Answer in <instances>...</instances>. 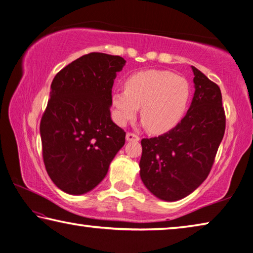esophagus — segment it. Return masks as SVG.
Instances as JSON below:
<instances>
[{"label": "esophagus", "instance_id": "esophagus-1", "mask_svg": "<svg viewBox=\"0 0 253 253\" xmlns=\"http://www.w3.org/2000/svg\"><path fill=\"white\" fill-rule=\"evenodd\" d=\"M126 140L127 142H138L139 137L134 132H127L126 134Z\"/></svg>", "mask_w": 253, "mask_h": 253}]
</instances>
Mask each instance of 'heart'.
Segmentation results:
<instances>
[{
    "label": "heart",
    "mask_w": 253,
    "mask_h": 253,
    "mask_svg": "<svg viewBox=\"0 0 253 253\" xmlns=\"http://www.w3.org/2000/svg\"><path fill=\"white\" fill-rule=\"evenodd\" d=\"M190 98L191 85L184 77L169 70H142L127 77L125 90L113 92V117L125 126L140 107L144 126L153 134H164L181 122Z\"/></svg>",
    "instance_id": "b5f03b06"
}]
</instances>
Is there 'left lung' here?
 <instances>
[{"label": "left lung", "mask_w": 253, "mask_h": 253, "mask_svg": "<svg viewBox=\"0 0 253 253\" xmlns=\"http://www.w3.org/2000/svg\"><path fill=\"white\" fill-rule=\"evenodd\" d=\"M194 96L173 129L142 139L140 178L156 198L174 202L195 191L208 177L225 130L219 85L192 66Z\"/></svg>", "instance_id": "1"}]
</instances>
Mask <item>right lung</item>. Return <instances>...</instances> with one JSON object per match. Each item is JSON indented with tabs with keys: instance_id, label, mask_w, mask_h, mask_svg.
Here are the masks:
<instances>
[{
	"instance_id": "obj_1",
	"label": "right lung",
	"mask_w": 253,
	"mask_h": 253,
	"mask_svg": "<svg viewBox=\"0 0 253 253\" xmlns=\"http://www.w3.org/2000/svg\"><path fill=\"white\" fill-rule=\"evenodd\" d=\"M126 60L84 54L55 75L40 123L42 155L50 178L71 195L91 191L125 144L126 132L111 121V89Z\"/></svg>"
}]
</instances>
